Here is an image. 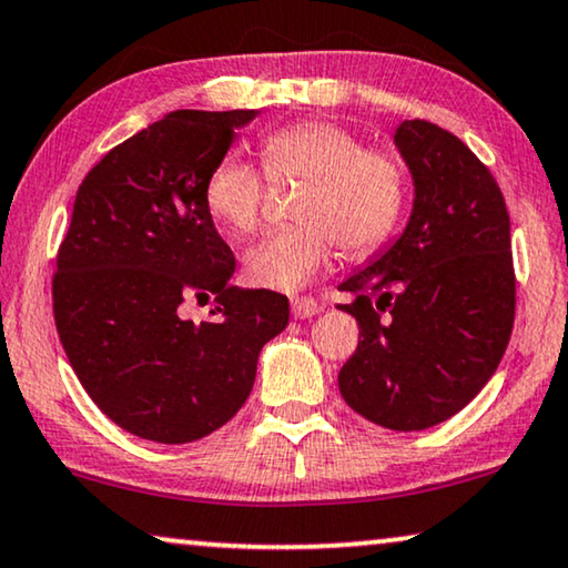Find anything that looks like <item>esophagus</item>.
Masks as SVG:
<instances>
[{
  "label": "esophagus",
  "instance_id": "34e87169",
  "mask_svg": "<svg viewBox=\"0 0 568 568\" xmlns=\"http://www.w3.org/2000/svg\"><path fill=\"white\" fill-rule=\"evenodd\" d=\"M291 311L295 318H308L316 316L322 306H318V301L311 298V295H295V298H291Z\"/></svg>",
  "mask_w": 568,
  "mask_h": 568
}]
</instances>
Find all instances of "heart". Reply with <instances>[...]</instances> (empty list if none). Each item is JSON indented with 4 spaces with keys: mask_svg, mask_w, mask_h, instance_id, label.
I'll use <instances>...</instances> for the list:
<instances>
[{
    "mask_svg": "<svg viewBox=\"0 0 568 568\" xmlns=\"http://www.w3.org/2000/svg\"><path fill=\"white\" fill-rule=\"evenodd\" d=\"M273 182L298 180L295 226L273 231L244 257L246 281L267 291H298L339 250L361 257L386 242L404 211L406 178L396 156L367 149L349 128L303 121L267 133L260 143ZM267 185L254 166L223 159L203 187L207 213L231 234L257 229Z\"/></svg>",
    "mask_w": 568,
    "mask_h": 568,
    "instance_id": "1",
    "label": "heart"
}]
</instances>
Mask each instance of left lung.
<instances>
[{
  "instance_id": "left-lung-1",
  "label": "left lung",
  "mask_w": 568,
  "mask_h": 568,
  "mask_svg": "<svg viewBox=\"0 0 568 568\" xmlns=\"http://www.w3.org/2000/svg\"><path fill=\"white\" fill-rule=\"evenodd\" d=\"M414 178L404 234L339 291L361 326L342 398L375 425L414 433L458 414L486 386L515 324L505 195L445 128L404 121L394 135Z\"/></svg>"
}]
</instances>
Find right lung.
I'll return each mask as SVG.
<instances>
[{"label":"right lung","mask_w":568,"mask_h":568,"mask_svg":"<svg viewBox=\"0 0 568 568\" xmlns=\"http://www.w3.org/2000/svg\"><path fill=\"white\" fill-rule=\"evenodd\" d=\"M254 110H174L110 149L77 190L55 254L53 318L79 383L143 440H201L242 409L291 308L229 285L236 260L203 201ZM213 302L205 323L184 314Z\"/></svg>","instance_id":"obj_1"}]
</instances>
